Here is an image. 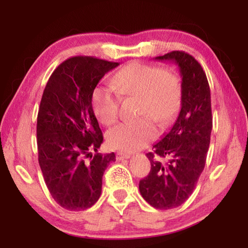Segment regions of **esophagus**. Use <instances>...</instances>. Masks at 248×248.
Here are the masks:
<instances>
[{
    "mask_svg": "<svg viewBox=\"0 0 248 248\" xmlns=\"http://www.w3.org/2000/svg\"><path fill=\"white\" fill-rule=\"evenodd\" d=\"M116 157H117V159H119V161H123V159L130 158V154L118 152V153H117V155H116Z\"/></svg>",
    "mask_w": 248,
    "mask_h": 248,
    "instance_id": "1",
    "label": "esophagus"
}]
</instances>
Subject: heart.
<instances>
[{
    "instance_id": "heart-1",
    "label": "heart",
    "mask_w": 248,
    "mask_h": 248,
    "mask_svg": "<svg viewBox=\"0 0 248 248\" xmlns=\"http://www.w3.org/2000/svg\"><path fill=\"white\" fill-rule=\"evenodd\" d=\"M112 87L98 86L92 95V106L100 123L111 125L119 116L120 96L141 97L139 116L134 121L123 123L109 130L108 144L121 152H136L145 148L157 137L159 125H167L177 116L182 102L179 78L159 66L132 62L119 70L114 78Z\"/></svg>"
}]
</instances>
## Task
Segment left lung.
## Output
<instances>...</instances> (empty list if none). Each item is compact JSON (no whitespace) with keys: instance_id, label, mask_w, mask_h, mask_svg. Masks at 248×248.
Wrapping results in <instances>:
<instances>
[{"instance_id":"8db88e82","label":"left lung","mask_w":248,"mask_h":248,"mask_svg":"<svg viewBox=\"0 0 248 248\" xmlns=\"http://www.w3.org/2000/svg\"><path fill=\"white\" fill-rule=\"evenodd\" d=\"M155 60L175 62L182 77V102L177 119L146 154L151 170L140 180V194L155 209L179 207L192 194L201 173L212 130L211 95L203 69L194 57L171 51ZM167 157L165 166L159 159Z\"/></svg>"}]
</instances>
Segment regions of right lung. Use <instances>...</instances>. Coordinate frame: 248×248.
<instances>
[{
  "label": "right lung",
  "mask_w": 248,
  "mask_h": 248,
  "mask_svg": "<svg viewBox=\"0 0 248 248\" xmlns=\"http://www.w3.org/2000/svg\"><path fill=\"white\" fill-rule=\"evenodd\" d=\"M118 65L93 57L70 58L53 71L41 97L37 117L39 165L52 198L70 211L96 203L104 171L116 161L114 152H97L104 138L92 95L104 75Z\"/></svg>",
  "instance_id": "obj_1"
}]
</instances>
